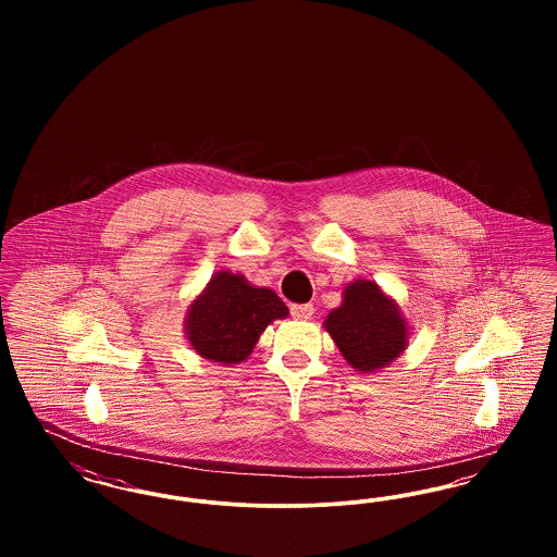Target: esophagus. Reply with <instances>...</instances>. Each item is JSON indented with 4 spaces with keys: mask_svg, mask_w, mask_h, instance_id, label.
I'll list each match as a JSON object with an SVG mask.
<instances>
[{
    "mask_svg": "<svg viewBox=\"0 0 557 557\" xmlns=\"http://www.w3.org/2000/svg\"><path fill=\"white\" fill-rule=\"evenodd\" d=\"M313 305H292L290 313L292 318L300 319V321H307V319L313 318Z\"/></svg>",
    "mask_w": 557,
    "mask_h": 557,
    "instance_id": "obj_1",
    "label": "esophagus"
}]
</instances>
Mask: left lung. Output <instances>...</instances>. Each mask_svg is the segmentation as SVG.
Segmentation results:
<instances>
[{
  "label": "left lung",
  "instance_id": "left-lung-1",
  "mask_svg": "<svg viewBox=\"0 0 557 557\" xmlns=\"http://www.w3.org/2000/svg\"><path fill=\"white\" fill-rule=\"evenodd\" d=\"M352 370L375 373L395 363L411 338V325L397 300L371 280H352L343 290V305L323 321Z\"/></svg>",
  "mask_w": 557,
  "mask_h": 557
}]
</instances>
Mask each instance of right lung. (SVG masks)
I'll list each match as a JSON object with an SVG mask.
<instances>
[{
	"mask_svg": "<svg viewBox=\"0 0 557 557\" xmlns=\"http://www.w3.org/2000/svg\"><path fill=\"white\" fill-rule=\"evenodd\" d=\"M288 313L271 288L252 286L242 273L221 269L189 302L184 332L202 359L238 366L250 357L267 325Z\"/></svg>",
	"mask_w": 557,
	"mask_h": 557,
	"instance_id": "right-lung-1",
	"label": "right lung"
}]
</instances>
